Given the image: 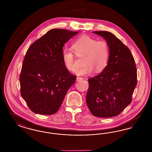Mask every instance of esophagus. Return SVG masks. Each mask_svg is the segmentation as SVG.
<instances>
[{
    "label": "esophagus",
    "instance_id": "obj_1",
    "mask_svg": "<svg viewBox=\"0 0 152 152\" xmlns=\"http://www.w3.org/2000/svg\"><path fill=\"white\" fill-rule=\"evenodd\" d=\"M83 77H76L77 81H80V80H83Z\"/></svg>",
    "mask_w": 152,
    "mask_h": 152
}]
</instances>
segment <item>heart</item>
<instances>
[{
    "mask_svg": "<svg viewBox=\"0 0 152 152\" xmlns=\"http://www.w3.org/2000/svg\"><path fill=\"white\" fill-rule=\"evenodd\" d=\"M72 48L75 54L80 58L85 56V65L76 71L78 75H85L92 73L96 69L97 72L103 71L109 61L110 49L108 43L104 40L84 35L75 41ZM74 51L71 49H64L62 59L64 65L69 71L77 69L76 58Z\"/></svg>",
    "mask_w": 152,
    "mask_h": 152,
    "instance_id": "b5f03b06",
    "label": "heart"
}]
</instances>
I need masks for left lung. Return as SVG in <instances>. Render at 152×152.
<instances>
[{
    "label": "left lung",
    "instance_id": "obj_1",
    "mask_svg": "<svg viewBox=\"0 0 152 152\" xmlns=\"http://www.w3.org/2000/svg\"><path fill=\"white\" fill-rule=\"evenodd\" d=\"M93 33L108 43L109 61L103 71L88 79L86 101L91 114L100 118L118 115L132 101L137 84V70L129 49L107 31Z\"/></svg>",
    "mask_w": 152,
    "mask_h": 152
}]
</instances>
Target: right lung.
<instances>
[{
  "instance_id": "1",
  "label": "right lung",
  "mask_w": 152,
  "mask_h": 152,
  "mask_svg": "<svg viewBox=\"0 0 152 152\" xmlns=\"http://www.w3.org/2000/svg\"><path fill=\"white\" fill-rule=\"evenodd\" d=\"M78 33L51 29L26 51L20 76V93L33 113L55 114L75 82L76 77L64 65L62 52L64 45Z\"/></svg>"
}]
</instances>
